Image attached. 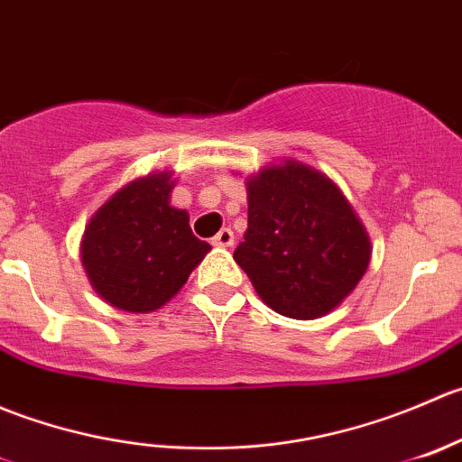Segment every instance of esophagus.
<instances>
[{
	"label": "esophagus",
	"mask_w": 462,
	"mask_h": 462,
	"mask_svg": "<svg viewBox=\"0 0 462 462\" xmlns=\"http://www.w3.org/2000/svg\"><path fill=\"white\" fill-rule=\"evenodd\" d=\"M233 245V231L231 229H222L213 237V246H231Z\"/></svg>",
	"instance_id": "34e87169"
}]
</instances>
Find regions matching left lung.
<instances>
[{
    "instance_id": "obj_1",
    "label": "left lung",
    "mask_w": 462,
    "mask_h": 462,
    "mask_svg": "<svg viewBox=\"0 0 462 462\" xmlns=\"http://www.w3.org/2000/svg\"><path fill=\"white\" fill-rule=\"evenodd\" d=\"M249 225L233 260L263 303L312 321L344 303L371 263V237L339 186L299 159L246 177Z\"/></svg>"
}]
</instances>
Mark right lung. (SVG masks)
I'll use <instances>...</instances> for the list:
<instances>
[{
  "label": "right lung",
  "instance_id": "right-lung-1",
  "mask_svg": "<svg viewBox=\"0 0 462 462\" xmlns=\"http://www.w3.org/2000/svg\"><path fill=\"white\" fill-rule=\"evenodd\" d=\"M172 168L127 181L87 222L80 263L91 290L112 308L148 314L166 305L211 251L171 204Z\"/></svg>",
  "mask_w": 462,
  "mask_h": 462
}]
</instances>
